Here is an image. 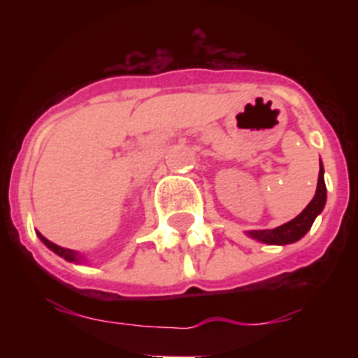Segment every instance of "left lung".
Here are the masks:
<instances>
[{
    "mask_svg": "<svg viewBox=\"0 0 358 358\" xmlns=\"http://www.w3.org/2000/svg\"><path fill=\"white\" fill-rule=\"evenodd\" d=\"M323 165L320 163V176H317V187L316 195L310 201V204L303 210L295 219L288 221V223L280 224L277 229L271 230H250L247 236L260 243L267 245H289L299 241L303 236L310 230L312 223L316 221V217L323 212L325 202H327V187H325V178H323Z\"/></svg>",
    "mask_w": 358,
    "mask_h": 358,
    "instance_id": "obj_1",
    "label": "left lung"
}]
</instances>
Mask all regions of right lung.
Here are the masks:
<instances>
[{
    "instance_id": "obj_1",
    "label": "right lung",
    "mask_w": 358,
    "mask_h": 358,
    "mask_svg": "<svg viewBox=\"0 0 358 358\" xmlns=\"http://www.w3.org/2000/svg\"><path fill=\"white\" fill-rule=\"evenodd\" d=\"M36 234H38V238H41V241H42V243H44V245H46L48 249L53 250L55 255L61 256V258H64V260H66V262H72V264H83V262H85V256L80 255L78 250L64 249V247H59V245L52 243L50 239L44 238V236H42L41 232H36Z\"/></svg>"
}]
</instances>
